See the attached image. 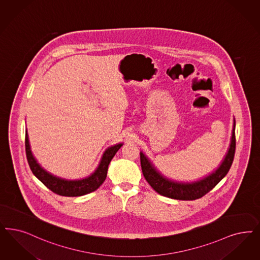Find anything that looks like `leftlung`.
I'll return each mask as SVG.
<instances>
[{
	"label": "left lung",
	"mask_w": 260,
	"mask_h": 260,
	"mask_svg": "<svg viewBox=\"0 0 260 260\" xmlns=\"http://www.w3.org/2000/svg\"><path fill=\"white\" fill-rule=\"evenodd\" d=\"M235 146L236 141L234 120L232 142L230 145L229 151L226 152L221 165L210 175L193 182L175 181L164 177L161 173L156 170V168L153 166L151 160L144 154L143 152H140V162L144 178L152 186V189L162 196L180 201L197 200L205 196L206 193L214 188L221 179H224V176L228 174L233 164L235 153Z\"/></svg>",
	"instance_id": "8db88e82"
}]
</instances>
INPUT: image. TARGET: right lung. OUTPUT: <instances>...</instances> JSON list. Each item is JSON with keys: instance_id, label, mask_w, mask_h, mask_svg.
<instances>
[{"instance_id": "obj_1", "label": "right lung", "mask_w": 260, "mask_h": 260, "mask_svg": "<svg viewBox=\"0 0 260 260\" xmlns=\"http://www.w3.org/2000/svg\"><path fill=\"white\" fill-rule=\"evenodd\" d=\"M25 146H26L27 162L30 170L47 188L50 189L51 191L60 196L80 197L97 190L103 184V182L107 178L108 165L111 161V159L113 158V156L115 155V153L118 152V150L123 146V144H116L114 146L108 148L102 156L98 168L93 174H91L89 177L81 179H74V180L58 178L56 176L52 175L51 173L47 172L39 165V163L32 155V152L30 150L27 133H26Z\"/></svg>"}]
</instances>
